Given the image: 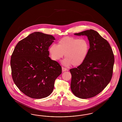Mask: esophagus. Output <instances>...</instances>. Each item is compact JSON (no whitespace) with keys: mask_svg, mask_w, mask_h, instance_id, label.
<instances>
[{"mask_svg":"<svg viewBox=\"0 0 122 122\" xmlns=\"http://www.w3.org/2000/svg\"><path fill=\"white\" fill-rule=\"evenodd\" d=\"M62 71L63 72H64V71H67L68 70L67 69H66V68H64V67H62Z\"/></svg>","mask_w":122,"mask_h":122,"instance_id":"obj_1","label":"esophagus"}]
</instances>
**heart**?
Segmentation results:
<instances>
[{
	"instance_id": "1",
	"label": "heart",
	"mask_w": 122,
	"mask_h": 122,
	"mask_svg": "<svg viewBox=\"0 0 122 122\" xmlns=\"http://www.w3.org/2000/svg\"><path fill=\"white\" fill-rule=\"evenodd\" d=\"M89 51V44L85 39L73 37H64L58 41V45L53 44L49 48V53L53 60L58 61L65 57L62 64L68 67L73 64L79 66L87 58Z\"/></svg>"
}]
</instances>
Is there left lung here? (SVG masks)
<instances>
[{"instance_id":"8db88e82","label":"left lung","mask_w":122,"mask_h":122,"mask_svg":"<svg viewBox=\"0 0 122 122\" xmlns=\"http://www.w3.org/2000/svg\"><path fill=\"white\" fill-rule=\"evenodd\" d=\"M74 35L86 36L90 48L85 62L77 68L70 70V88L76 97L90 98L100 93L109 83L114 57L108 41L97 31L90 30Z\"/></svg>"}]
</instances>
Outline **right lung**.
<instances>
[{
  "mask_svg": "<svg viewBox=\"0 0 122 122\" xmlns=\"http://www.w3.org/2000/svg\"><path fill=\"white\" fill-rule=\"evenodd\" d=\"M55 40L52 35L32 33L20 41L10 60L15 85L27 96L41 99L49 96L55 80L62 73L58 63L49 57V47Z\"/></svg>",
  "mask_w": 122,
  "mask_h": 122,
  "instance_id": "add662e5",
  "label": "right lung"
}]
</instances>
